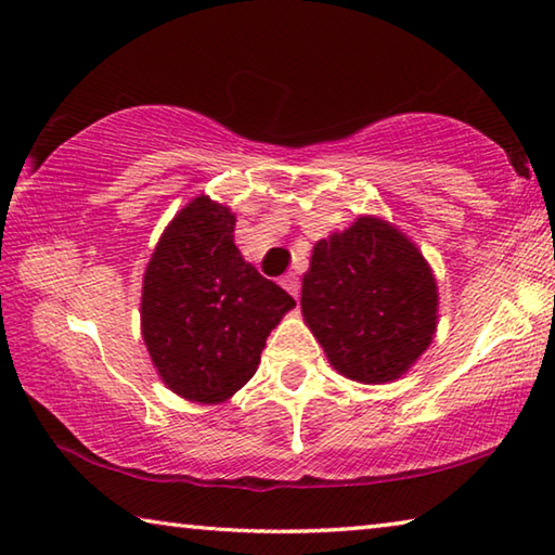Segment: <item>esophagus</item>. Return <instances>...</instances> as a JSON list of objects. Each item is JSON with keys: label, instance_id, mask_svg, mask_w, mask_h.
Wrapping results in <instances>:
<instances>
[{"label": "esophagus", "instance_id": "esophagus-1", "mask_svg": "<svg viewBox=\"0 0 555 555\" xmlns=\"http://www.w3.org/2000/svg\"><path fill=\"white\" fill-rule=\"evenodd\" d=\"M280 285L285 287L292 297H299V278H297V273H285L280 278Z\"/></svg>", "mask_w": 555, "mask_h": 555}]
</instances>
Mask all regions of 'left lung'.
<instances>
[{
	"mask_svg": "<svg viewBox=\"0 0 555 555\" xmlns=\"http://www.w3.org/2000/svg\"><path fill=\"white\" fill-rule=\"evenodd\" d=\"M437 280L399 227L360 215L313 244L301 278V317L331 367L386 384L413 367L437 333Z\"/></svg>",
	"mask_w": 555,
	"mask_h": 555,
	"instance_id": "8db88e82",
	"label": "left lung"
}]
</instances>
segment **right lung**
<instances>
[{"mask_svg":"<svg viewBox=\"0 0 555 555\" xmlns=\"http://www.w3.org/2000/svg\"><path fill=\"white\" fill-rule=\"evenodd\" d=\"M232 207L197 195L164 229L142 280V338L166 389L217 405L256 374L260 352L295 309L234 244Z\"/></svg>","mask_w":555,"mask_h":555,"instance_id":"1","label":"right lung"}]
</instances>
